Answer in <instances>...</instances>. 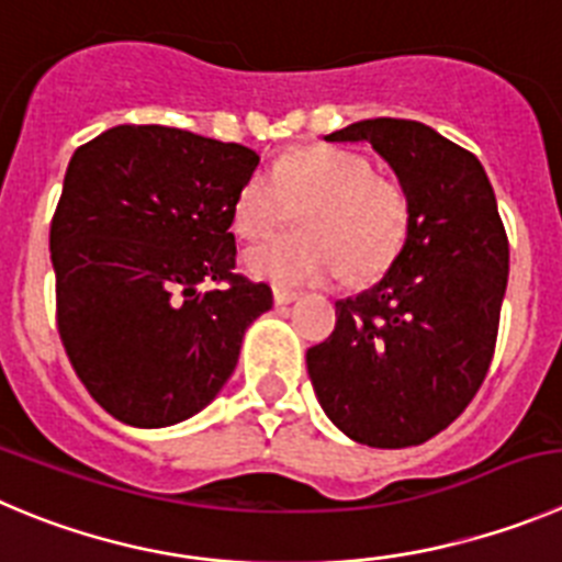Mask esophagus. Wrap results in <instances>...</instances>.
<instances>
[{
    "mask_svg": "<svg viewBox=\"0 0 562 562\" xmlns=\"http://www.w3.org/2000/svg\"><path fill=\"white\" fill-rule=\"evenodd\" d=\"M299 293L296 291H288V288H274V305L277 307H285L291 302H296Z\"/></svg>",
    "mask_w": 562,
    "mask_h": 562,
    "instance_id": "obj_1",
    "label": "esophagus"
}]
</instances>
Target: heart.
<instances>
[{
	"label": "heart",
	"mask_w": 562,
	"mask_h": 562,
	"mask_svg": "<svg viewBox=\"0 0 562 562\" xmlns=\"http://www.w3.org/2000/svg\"><path fill=\"white\" fill-rule=\"evenodd\" d=\"M296 210L302 233L246 251L244 266L274 285H316L382 274L400 255L411 204L393 180L376 177L363 155L307 146L255 171L233 202V229L244 240L269 238Z\"/></svg>",
	"instance_id": "heart-1"
}]
</instances>
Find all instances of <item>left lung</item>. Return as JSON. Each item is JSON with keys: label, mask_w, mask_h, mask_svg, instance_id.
I'll list each match as a JSON object with an SVG mask.
<instances>
[{"label": "left lung", "mask_w": 562, "mask_h": 562, "mask_svg": "<svg viewBox=\"0 0 562 562\" xmlns=\"http://www.w3.org/2000/svg\"><path fill=\"white\" fill-rule=\"evenodd\" d=\"M324 140H366L411 204L405 246L369 291L335 302L307 349L329 422L374 449L418 447L469 407L499 333L510 246L494 188L463 146L407 119H366Z\"/></svg>", "instance_id": "obj_1"}]
</instances>
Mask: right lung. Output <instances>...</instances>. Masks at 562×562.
<instances>
[{"mask_svg":"<svg viewBox=\"0 0 562 562\" xmlns=\"http://www.w3.org/2000/svg\"><path fill=\"white\" fill-rule=\"evenodd\" d=\"M257 151L119 124L75 151L49 229L57 333L93 400L171 427L216 400L271 288L233 274V202ZM202 281H224L199 292Z\"/></svg>","mask_w":562,"mask_h":562,"instance_id":"1","label":"right lung"}]
</instances>
